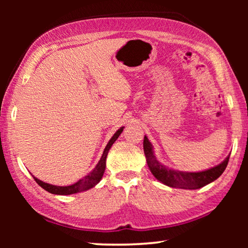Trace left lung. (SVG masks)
Wrapping results in <instances>:
<instances>
[{
    "label": "left lung",
    "instance_id": "1",
    "mask_svg": "<svg viewBox=\"0 0 248 248\" xmlns=\"http://www.w3.org/2000/svg\"><path fill=\"white\" fill-rule=\"evenodd\" d=\"M143 150L146 157V163H148L149 169L151 173L154 175V177L166 185V186L182 188V189H199V188L205 186V185L215 182L225 170L230 158L229 155L221 164L212 167V169L190 173V171L171 170L161 164L156 157L154 156L153 146L145 136L143 140Z\"/></svg>",
    "mask_w": 248,
    "mask_h": 248
}]
</instances>
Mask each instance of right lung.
Instances as JSON below:
<instances>
[{"instance_id": "1", "label": "right lung", "mask_w": 248, "mask_h": 248, "mask_svg": "<svg viewBox=\"0 0 248 248\" xmlns=\"http://www.w3.org/2000/svg\"><path fill=\"white\" fill-rule=\"evenodd\" d=\"M124 127H121L120 129L117 130V132L112 136V138L106 145V148L104 150V153L100 157L99 162L97 163V165L95 166V169L91 171L89 175H86L85 177H83L73 185H70V186H54V185H50L47 183H44L39 180L38 178L33 177V179L36 180V183L39 185L41 188H44L45 190H47L50 194L53 195H72V194H78V192H82L85 190H89L91 188H93L95 185H97L100 179H102L105 169H106V157L107 154L109 152V149L111 148V145L115 143V141L118 139V137L123 132Z\"/></svg>"}]
</instances>
